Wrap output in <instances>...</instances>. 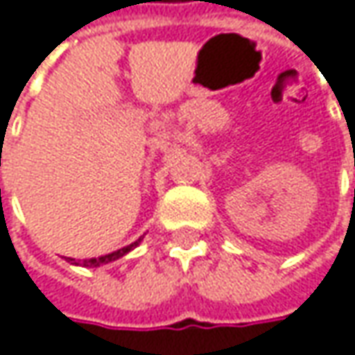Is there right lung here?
Masks as SVG:
<instances>
[{"label":"right lung","mask_w":355,"mask_h":355,"mask_svg":"<svg viewBox=\"0 0 355 355\" xmlns=\"http://www.w3.org/2000/svg\"><path fill=\"white\" fill-rule=\"evenodd\" d=\"M142 242V238L140 240H136L134 243H130V245H125V248H121V250H117V252H112V254H105V256H99V258H89V260H75V258H69V262L71 264H83V266H101V264H107V262H113V260H117V258H121V256H125L128 252H132L138 243Z\"/></svg>","instance_id":"obj_1"}]
</instances>
